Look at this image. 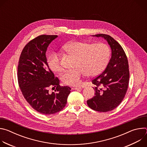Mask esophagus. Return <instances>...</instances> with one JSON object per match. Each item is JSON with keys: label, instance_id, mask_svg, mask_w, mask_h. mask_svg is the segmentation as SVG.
Here are the masks:
<instances>
[{"label": "esophagus", "instance_id": "esophagus-1", "mask_svg": "<svg viewBox=\"0 0 147 147\" xmlns=\"http://www.w3.org/2000/svg\"><path fill=\"white\" fill-rule=\"evenodd\" d=\"M71 89H72L73 90H81V88L80 87H73Z\"/></svg>", "mask_w": 147, "mask_h": 147}]
</instances>
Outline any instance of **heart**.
Instances as JSON below:
<instances>
[{"instance_id": "b5f03b06", "label": "heart", "mask_w": 147, "mask_h": 147, "mask_svg": "<svg viewBox=\"0 0 147 147\" xmlns=\"http://www.w3.org/2000/svg\"><path fill=\"white\" fill-rule=\"evenodd\" d=\"M68 54L76 57L75 67L73 70H66L61 76L65 84L78 86L81 79L86 74L95 76L100 73L108 65L111 51L109 48L102 43L94 44L85 41H72L63 47ZM48 64L54 73H60L63 70L58 55L52 53L48 57Z\"/></svg>"}]
</instances>
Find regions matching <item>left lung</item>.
<instances>
[{
    "label": "left lung",
    "instance_id": "obj_1",
    "mask_svg": "<svg viewBox=\"0 0 147 147\" xmlns=\"http://www.w3.org/2000/svg\"><path fill=\"white\" fill-rule=\"evenodd\" d=\"M92 36L105 39L112 56L106 69L92 80L95 96L87 100V105L94 111L107 112L116 108L126 94L130 76L128 60L121 45L111 36L103 34Z\"/></svg>",
    "mask_w": 147,
    "mask_h": 147
}]
</instances>
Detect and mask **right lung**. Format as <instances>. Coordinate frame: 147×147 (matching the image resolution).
Wrapping results in <instances>:
<instances>
[{"instance_id":"right-lung-1","label":"right lung","mask_w":147,"mask_h":147,"mask_svg":"<svg viewBox=\"0 0 147 147\" xmlns=\"http://www.w3.org/2000/svg\"><path fill=\"white\" fill-rule=\"evenodd\" d=\"M57 37L42 35L30 41L21 53L17 69L18 84L24 98L34 109L45 115L63 109L71 90L68 86L59 85V80L47 63V48ZM50 86L56 87V93L49 92Z\"/></svg>"}]
</instances>
